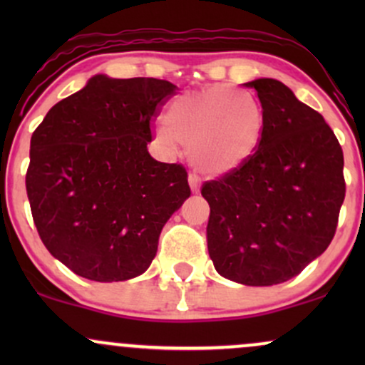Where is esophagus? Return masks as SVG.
I'll return each instance as SVG.
<instances>
[{"instance_id": "esophagus-1", "label": "esophagus", "mask_w": 365, "mask_h": 365, "mask_svg": "<svg viewBox=\"0 0 365 365\" xmlns=\"http://www.w3.org/2000/svg\"><path fill=\"white\" fill-rule=\"evenodd\" d=\"M188 185H190L192 192H199L200 187V177L197 173H190L188 175Z\"/></svg>"}]
</instances>
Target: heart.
<instances>
[{"mask_svg": "<svg viewBox=\"0 0 365 365\" xmlns=\"http://www.w3.org/2000/svg\"><path fill=\"white\" fill-rule=\"evenodd\" d=\"M165 125L158 135L166 145L182 142L197 170L225 175L257 150L266 118L252 92L217 83L173 99Z\"/></svg>", "mask_w": 365, "mask_h": 365, "instance_id": "obj_1", "label": "heart"}]
</instances>
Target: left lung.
<instances>
[{"label":"left lung","mask_w":365,"mask_h":365,"mask_svg":"<svg viewBox=\"0 0 365 365\" xmlns=\"http://www.w3.org/2000/svg\"><path fill=\"white\" fill-rule=\"evenodd\" d=\"M257 92L262 140L242 166L202 185L216 271L249 287L293 278L328 249L345 199L343 150L322 115L274 78Z\"/></svg>","instance_id":"left-lung-1"}]
</instances>
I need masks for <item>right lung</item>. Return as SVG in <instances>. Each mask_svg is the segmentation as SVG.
<instances>
[{
	"mask_svg": "<svg viewBox=\"0 0 365 365\" xmlns=\"http://www.w3.org/2000/svg\"><path fill=\"white\" fill-rule=\"evenodd\" d=\"M177 86L94 75L32 133L25 187L46 249L92 282L144 273L159 233L190 195L187 171L148 153L150 125Z\"/></svg>",
	"mask_w": 365,
	"mask_h": 365,
	"instance_id": "1",
	"label": "right lung"
}]
</instances>
